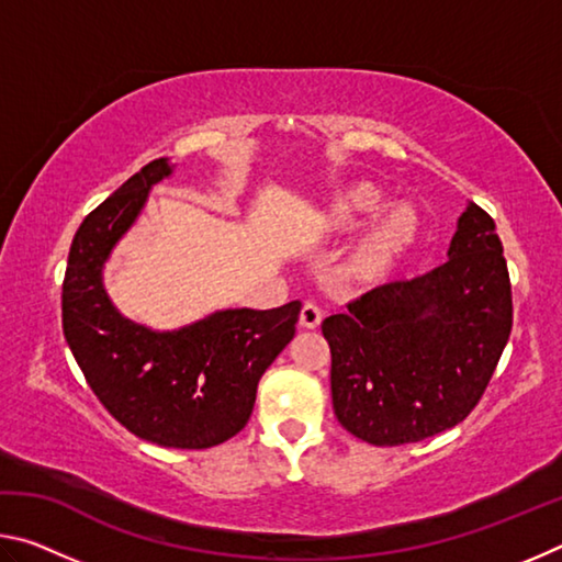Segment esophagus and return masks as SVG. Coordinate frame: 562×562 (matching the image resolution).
I'll return each mask as SVG.
<instances>
[{"label":"esophagus","mask_w":562,"mask_h":562,"mask_svg":"<svg viewBox=\"0 0 562 562\" xmlns=\"http://www.w3.org/2000/svg\"><path fill=\"white\" fill-rule=\"evenodd\" d=\"M322 322V307L315 302H304V307L300 312V325L304 329H317Z\"/></svg>","instance_id":"esophagus-1"}]
</instances>
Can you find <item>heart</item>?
I'll return each instance as SVG.
<instances>
[{"label": "heart", "instance_id": "obj_1", "mask_svg": "<svg viewBox=\"0 0 562 562\" xmlns=\"http://www.w3.org/2000/svg\"><path fill=\"white\" fill-rule=\"evenodd\" d=\"M386 198L382 190L369 183H359L345 193L335 195L325 207V231L331 235H355L374 215L384 211ZM418 217L408 205L389 207L379 221L361 237L351 252L349 270L361 280H376L392 272L408 250L416 245Z\"/></svg>", "mask_w": 562, "mask_h": 562}]
</instances>
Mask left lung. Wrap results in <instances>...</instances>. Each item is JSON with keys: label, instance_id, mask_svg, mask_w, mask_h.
Instances as JSON below:
<instances>
[{"label": "left lung", "instance_id": "8db88e82", "mask_svg": "<svg viewBox=\"0 0 562 562\" xmlns=\"http://www.w3.org/2000/svg\"><path fill=\"white\" fill-rule=\"evenodd\" d=\"M510 327L496 223L469 203L449 260L422 278L379 284L322 322L339 424L374 446L451 429L486 392Z\"/></svg>", "mask_w": 562, "mask_h": 562}]
</instances>
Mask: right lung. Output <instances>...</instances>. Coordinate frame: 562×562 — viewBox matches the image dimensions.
Listing matches in <instances>:
<instances>
[{"label":"right lung","instance_id":"obj_1","mask_svg":"<svg viewBox=\"0 0 562 562\" xmlns=\"http://www.w3.org/2000/svg\"><path fill=\"white\" fill-rule=\"evenodd\" d=\"M168 158L131 176L74 235L61 290L64 337L91 392L131 434L166 449H211L252 414L258 382L294 337L302 302L278 310H217L156 331L113 307L103 265L138 221Z\"/></svg>","mask_w":562,"mask_h":562}]
</instances>
